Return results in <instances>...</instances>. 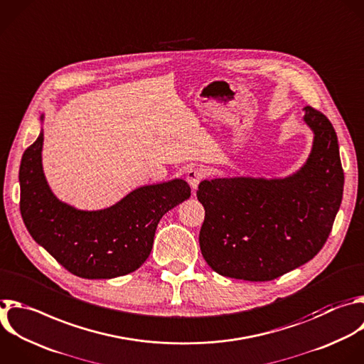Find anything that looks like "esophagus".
Wrapping results in <instances>:
<instances>
[{"label":"esophagus","mask_w":364,"mask_h":364,"mask_svg":"<svg viewBox=\"0 0 364 364\" xmlns=\"http://www.w3.org/2000/svg\"><path fill=\"white\" fill-rule=\"evenodd\" d=\"M204 177H205L204 170H203V168H198V167L190 168V170L187 171V176H186L187 183L190 184V187H191L193 190L197 188V186L200 184V181H201Z\"/></svg>","instance_id":"obj_1"}]
</instances>
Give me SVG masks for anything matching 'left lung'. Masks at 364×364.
<instances>
[{
  "mask_svg": "<svg viewBox=\"0 0 364 364\" xmlns=\"http://www.w3.org/2000/svg\"><path fill=\"white\" fill-rule=\"evenodd\" d=\"M314 132L306 166L284 180L215 178L198 184L205 210L200 249L218 274L274 280L311 260L331 232L343 198L344 173L330 119L304 107Z\"/></svg>",
  "mask_w": 364,
  "mask_h": 364,
  "instance_id": "left-lung-1",
  "label": "left lung"
}]
</instances>
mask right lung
Masks as SVG:
<instances>
[{
	"label": "right lung",
	"mask_w": 364,
	"mask_h": 364,
	"mask_svg": "<svg viewBox=\"0 0 364 364\" xmlns=\"http://www.w3.org/2000/svg\"><path fill=\"white\" fill-rule=\"evenodd\" d=\"M43 133L20 166V210L31 237L81 279H112L137 270L150 256L157 224L191 194L184 180L141 187L101 211H80L50 191L41 167Z\"/></svg>",
	"instance_id": "obj_1"
}]
</instances>
